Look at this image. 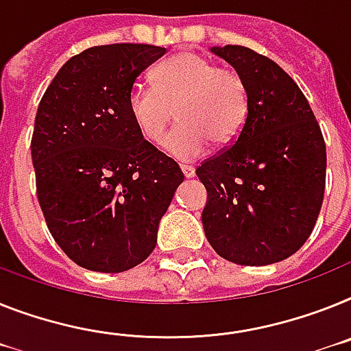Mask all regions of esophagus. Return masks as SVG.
Listing matches in <instances>:
<instances>
[{
    "label": "esophagus",
    "instance_id": "esophagus-1",
    "mask_svg": "<svg viewBox=\"0 0 351 351\" xmlns=\"http://www.w3.org/2000/svg\"><path fill=\"white\" fill-rule=\"evenodd\" d=\"M182 173H184V176L185 178H193L194 175H196V169H194L193 166H184V164H182Z\"/></svg>",
    "mask_w": 351,
    "mask_h": 351
}]
</instances>
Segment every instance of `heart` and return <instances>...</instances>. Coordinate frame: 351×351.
Returning a JSON list of instances; mask_svg holds the SVG:
<instances>
[{"label":"heart","instance_id":"heart-1","mask_svg":"<svg viewBox=\"0 0 351 351\" xmlns=\"http://www.w3.org/2000/svg\"><path fill=\"white\" fill-rule=\"evenodd\" d=\"M152 80L153 87L135 84L126 98L144 141L160 143L173 116L180 125L167 135L164 149L178 160H196L210 143L225 148L237 141L248 121L250 94L235 71L185 51L155 67Z\"/></svg>","mask_w":351,"mask_h":351}]
</instances>
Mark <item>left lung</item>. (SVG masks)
I'll list each match as a JSON object with an SVG mask.
<instances>
[{
    "label": "left lung",
    "instance_id": "8db88e82",
    "mask_svg": "<svg viewBox=\"0 0 351 351\" xmlns=\"http://www.w3.org/2000/svg\"><path fill=\"white\" fill-rule=\"evenodd\" d=\"M248 87L250 112L230 148L196 169L202 223L219 257L267 266L298 252L325 194L326 148L307 98L278 64L244 46L210 48Z\"/></svg>",
    "mask_w": 351,
    "mask_h": 351
}]
</instances>
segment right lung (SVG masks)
<instances>
[{"label": "right lung", "mask_w": 351, "mask_h": 351, "mask_svg": "<svg viewBox=\"0 0 351 351\" xmlns=\"http://www.w3.org/2000/svg\"><path fill=\"white\" fill-rule=\"evenodd\" d=\"M164 53L128 43L85 49L60 67L37 108V198L53 239L85 269L121 273L146 261L184 182L126 108L137 76Z\"/></svg>", "instance_id": "right-lung-1"}]
</instances>
